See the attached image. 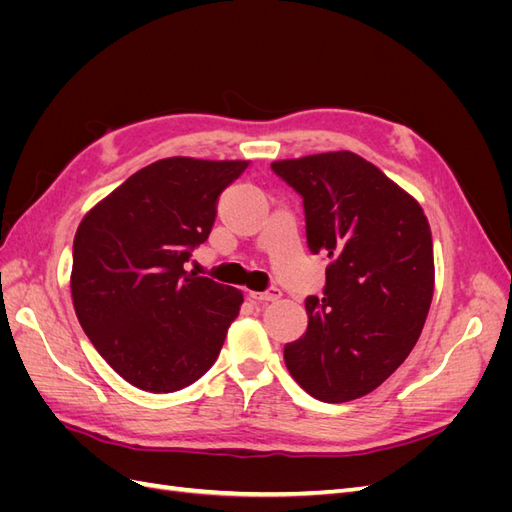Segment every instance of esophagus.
<instances>
[{"label":"esophagus","mask_w":512,"mask_h":512,"mask_svg":"<svg viewBox=\"0 0 512 512\" xmlns=\"http://www.w3.org/2000/svg\"><path fill=\"white\" fill-rule=\"evenodd\" d=\"M250 297L258 303H269V301H277L282 297V290L275 288V286H269L265 292H250Z\"/></svg>","instance_id":"1"}]
</instances>
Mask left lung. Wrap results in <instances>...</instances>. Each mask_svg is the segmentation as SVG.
<instances>
[{"mask_svg": "<svg viewBox=\"0 0 512 512\" xmlns=\"http://www.w3.org/2000/svg\"><path fill=\"white\" fill-rule=\"evenodd\" d=\"M303 198L312 254L331 260L286 367L327 404L363 397L414 348L433 297L431 230L416 200L350 151L271 164Z\"/></svg>", "mask_w": 512, "mask_h": 512, "instance_id": "obj_1", "label": "left lung"}]
</instances>
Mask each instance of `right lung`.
<instances>
[{
    "label": "right lung",
    "mask_w": 512,
    "mask_h": 512,
    "mask_svg": "<svg viewBox=\"0 0 512 512\" xmlns=\"http://www.w3.org/2000/svg\"><path fill=\"white\" fill-rule=\"evenodd\" d=\"M247 162L168 158L91 209L72 247V301L89 342L132 386L175 393L215 363L243 294L185 271Z\"/></svg>",
    "instance_id": "obj_1"
}]
</instances>
